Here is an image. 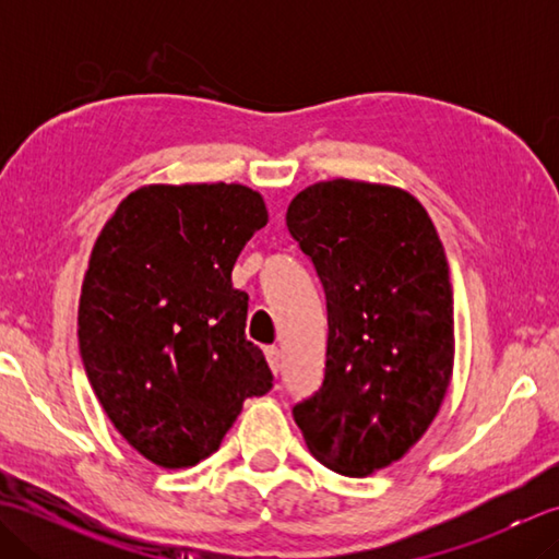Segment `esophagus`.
Listing matches in <instances>:
<instances>
[{
    "mask_svg": "<svg viewBox=\"0 0 559 559\" xmlns=\"http://www.w3.org/2000/svg\"><path fill=\"white\" fill-rule=\"evenodd\" d=\"M264 353H266V360H269L271 372L278 374L281 372V350L276 346H269Z\"/></svg>",
    "mask_w": 559,
    "mask_h": 559,
    "instance_id": "34e87169",
    "label": "esophagus"
}]
</instances>
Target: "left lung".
I'll use <instances>...</instances> for the list:
<instances>
[{
	"instance_id": "1",
	"label": "left lung",
	"mask_w": 559,
	"mask_h": 559,
	"mask_svg": "<svg viewBox=\"0 0 559 559\" xmlns=\"http://www.w3.org/2000/svg\"><path fill=\"white\" fill-rule=\"evenodd\" d=\"M286 225L326 295L324 382L293 408L307 449L341 476L399 461L435 420L454 370L444 247L415 197L360 180L317 182Z\"/></svg>"
}]
</instances>
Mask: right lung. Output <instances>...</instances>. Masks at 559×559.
Returning a JSON list of instances; mask_svg holds the SVG:
<instances>
[{
    "instance_id": "add662e5",
    "label": "right lung",
    "mask_w": 559,
    "mask_h": 559,
    "mask_svg": "<svg viewBox=\"0 0 559 559\" xmlns=\"http://www.w3.org/2000/svg\"><path fill=\"white\" fill-rule=\"evenodd\" d=\"M269 221L245 185H146L93 245L79 350L103 411L141 456L187 468L211 456L273 374L245 336L230 273Z\"/></svg>"
}]
</instances>
